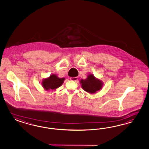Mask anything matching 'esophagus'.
I'll return each instance as SVG.
<instances>
[{"label":"esophagus","instance_id":"esophagus-1","mask_svg":"<svg viewBox=\"0 0 149 149\" xmlns=\"http://www.w3.org/2000/svg\"><path fill=\"white\" fill-rule=\"evenodd\" d=\"M70 80L72 81H77L78 80L77 77H70Z\"/></svg>","mask_w":149,"mask_h":149}]
</instances>
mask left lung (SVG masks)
I'll return each instance as SVG.
<instances>
[{"label":"left lung","instance_id":"1","mask_svg":"<svg viewBox=\"0 0 149 149\" xmlns=\"http://www.w3.org/2000/svg\"><path fill=\"white\" fill-rule=\"evenodd\" d=\"M80 84L82 89L91 94L95 93L103 86V82L97 79L93 74H89L85 80L81 79Z\"/></svg>","mask_w":149,"mask_h":149}]
</instances>
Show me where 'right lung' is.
Masks as SVG:
<instances>
[{
  "label": "right lung",
  "mask_w": 149,
  "mask_h": 149,
  "mask_svg": "<svg viewBox=\"0 0 149 149\" xmlns=\"http://www.w3.org/2000/svg\"><path fill=\"white\" fill-rule=\"evenodd\" d=\"M65 78H59L56 74H52L50 77L42 80L41 85L46 91L56 90L63 84Z\"/></svg>",
  "instance_id": "obj_1"
}]
</instances>
